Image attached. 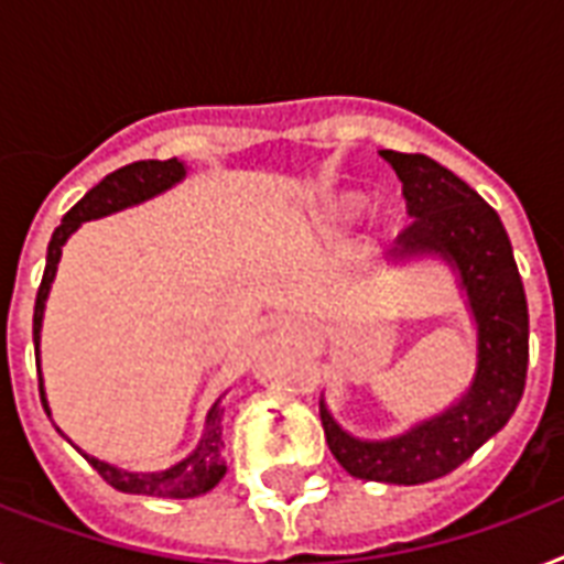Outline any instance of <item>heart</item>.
I'll return each mask as SVG.
<instances>
[{
    "label": "heart",
    "instance_id": "heart-1",
    "mask_svg": "<svg viewBox=\"0 0 564 564\" xmlns=\"http://www.w3.org/2000/svg\"><path fill=\"white\" fill-rule=\"evenodd\" d=\"M362 207H366V198H362V195L343 193L334 195V198L325 204V213H322V216H325L327 225H339V228H343V225H351V221L360 216Z\"/></svg>",
    "mask_w": 564,
    "mask_h": 564
}]
</instances>
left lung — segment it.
<instances>
[{"mask_svg":"<svg viewBox=\"0 0 564 564\" xmlns=\"http://www.w3.org/2000/svg\"><path fill=\"white\" fill-rule=\"evenodd\" d=\"M403 184L410 225L392 260L436 254L459 274L477 325V371L468 392L401 436L357 438L318 403L330 454L360 480L419 486L445 477L489 442L516 412L527 383L530 316L503 221L463 178L427 154L380 152Z\"/></svg>","mask_w":564,"mask_h":564,"instance_id":"8db88e82","label":"left lung"}]
</instances>
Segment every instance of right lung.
<instances>
[{
    "mask_svg": "<svg viewBox=\"0 0 564 564\" xmlns=\"http://www.w3.org/2000/svg\"><path fill=\"white\" fill-rule=\"evenodd\" d=\"M187 175V166L178 161V158H170V161H137L128 163L122 170L110 172L108 178H101L90 193L84 195L82 202L75 204L73 210L66 213L64 221L57 225L52 239H48L46 251V272H43V281H40L37 301H34V354H37V371H40V327H43V310H46L48 290H52V281H55L57 260H61V251H64L66 239L73 237L75 230L82 228V221L101 219V216H110V213L126 210L131 204H140L145 198H154V195L166 193L170 187H175L181 178ZM40 401H43V410L46 415L48 403L46 392H43V377H40ZM221 398L207 410V419H204V430L198 445L189 456H184L181 463H175L166 471H126V468H117V465L105 463V459H96V456L84 454V459L101 474V480L110 482L113 489L128 491V495H149V498H198L204 491H210L216 482L225 477L228 465H225V456H221Z\"/></svg>",
    "mask_w": 564,
    "mask_h": 564,
    "instance_id": "add662e5",
    "label": "right lung"
}]
</instances>
